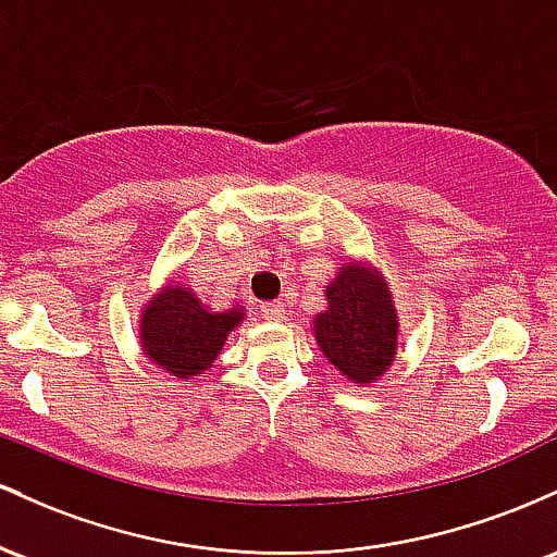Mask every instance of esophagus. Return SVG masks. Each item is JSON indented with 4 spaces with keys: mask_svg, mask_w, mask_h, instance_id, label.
I'll use <instances>...</instances> for the list:
<instances>
[{
    "mask_svg": "<svg viewBox=\"0 0 557 557\" xmlns=\"http://www.w3.org/2000/svg\"><path fill=\"white\" fill-rule=\"evenodd\" d=\"M260 312H262V318H265V321H273V323H281L286 318V308L281 302H265L260 308Z\"/></svg>",
    "mask_w": 557,
    "mask_h": 557,
    "instance_id": "34e87169",
    "label": "esophagus"
}]
</instances>
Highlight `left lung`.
I'll return each instance as SVG.
<instances>
[{
  "instance_id": "obj_1",
  "label": "left lung",
  "mask_w": 557,
  "mask_h": 557,
  "mask_svg": "<svg viewBox=\"0 0 557 557\" xmlns=\"http://www.w3.org/2000/svg\"><path fill=\"white\" fill-rule=\"evenodd\" d=\"M326 310L312 334L331 366L352 384H376L397 358L399 321L384 276L362 260H347L326 286Z\"/></svg>"
}]
</instances>
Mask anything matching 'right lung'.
<instances>
[{"label":"right lung","mask_w":557,"mask_h":557,"mask_svg":"<svg viewBox=\"0 0 557 557\" xmlns=\"http://www.w3.org/2000/svg\"><path fill=\"white\" fill-rule=\"evenodd\" d=\"M245 315L242 305L215 310L186 284L168 281L141 310V352L168 376L191 379L215 362L228 334L245 321Z\"/></svg>","instance_id":"add662e5"}]
</instances>
